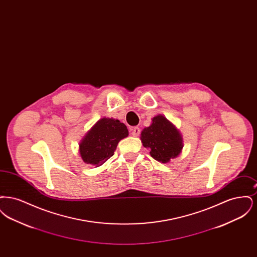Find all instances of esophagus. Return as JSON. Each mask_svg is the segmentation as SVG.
<instances>
[{
	"label": "esophagus",
	"instance_id": "esophagus-1",
	"mask_svg": "<svg viewBox=\"0 0 257 257\" xmlns=\"http://www.w3.org/2000/svg\"><path fill=\"white\" fill-rule=\"evenodd\" d=\"M131 134L133 135V137H138L139 135L141 134V130H140V128H139V127H134V128L132 129Z\"/></svg>",
	"mask_w": 257,
	"mask_h": 257
}]
</instances>
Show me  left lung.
Listing matches in <instances>:
<instances>
[{
	"mask_svg": "<svg viewBox=\"0 0 257 257\" xmlns=\"http://www.w3.org/2000/svg\"><path fill=\"white\" fill-rule=\"evenodd\" d=\"M141 141L144 147L150 149L151 157L163 164L176 158L184 147L182 135L163 114L154 116L150 126L144 128Z\"/></svg>",
	"mask_w": 257,
	"mask_h": 257,
	"instance_id": "1",
	"label": "left lung"
}]
</instances>
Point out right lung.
<instances>
[{"label": "right lung", "instance_id": "obj_1", "mask_svg": "<svg viewBox=\"0 0 257 257\" xmlns=\"http://www.w3.org/2000/svg\"><path fill=\"white\" fill-rule=\"evenodd\" d=\"M128 135L126 125L118 119L100 118L79 144L82 160L86 164L96 167L103 165L113 155L118 143Z\"/></svg>", "mask_w": 257, "mask_h": 257}]
</instances>
